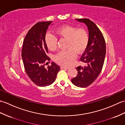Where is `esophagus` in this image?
I'll return each mask as SVG.
<instances>
[{
	"label": "esophagus",
	"instance_id": "esophagus-1",
	"mask_svg": "<svg viewBox=\"0 0 125 125\" xmlns=\"http://www.w3.org/2000/svg\"><path fill=\"white\" fill-rule=\"evenodd\" d=\"M61 69H69V67L68 66H61Z\"/></svg>",
	"mask_w": 125,
	"mask_h": 125
}]
</instances>
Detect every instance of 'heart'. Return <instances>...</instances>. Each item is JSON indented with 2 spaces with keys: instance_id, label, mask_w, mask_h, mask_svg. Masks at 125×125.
<instances>
[{
  "instance_id": "heart-1",
  "label": "heart",
  "mask_w": 125,
  "mask_h": 125,
  "mask_svg": "<svg viewBox=\"0 0 125 125\" xmlns=\"http://www.w3.org/2000/svg\"><path fill=\"white\" fill-rule=\"evenodd\" d=\"M56 36L61 39H65L66 51H61L54 57L56 62L62 65H68L76 56V53L82 54L85 51L89 43L88 32L84 28H77L72 25H64L55 30ZM46 46L51 51L57 47V37L50 33L45 36Z\"/></svg>"
}]
</instances>
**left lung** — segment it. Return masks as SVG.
Here are the masks:
<instances>
[{"label":"left lung","instance_id":"left-lung-1","mask_svg":"<svg viewBox=\"0 0 125 125\" xmlns=\"http://www.w3.org/2000/svg\"><path fill=\"white\" fill-rule=\"evenodd\" d=\"M77 20L85 23L88 29L89 43L80 59L87 65L76 68L77 76L71 82L75 86L84 88L92 84L99 76L105 59L106 45L103 34L93 22L87 19Z\"/></svg>","mask_w":125,"mask_h":125}]
</instances>
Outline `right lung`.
Segmentation results:
<instances>
[{"label": "right lung", "instance_id": "add662e5", "mask_svg": "<svg viewBox=\"0 0 125 125\" xmlns=\"http://www.w3.org/2000/svg\"><path fill=\"white\" fill-rule=\"evenodd\" d=\"M52 22L37 23L28 32L23 42L22 58L25 72L32 82L40 87L53 83L60 69V66L54 62L45 68V63L51 60L47 55L48 48L45 39L46 31Z\"/></svg>", "mask_w": 125, "mask_h": 125}]
</instances>
